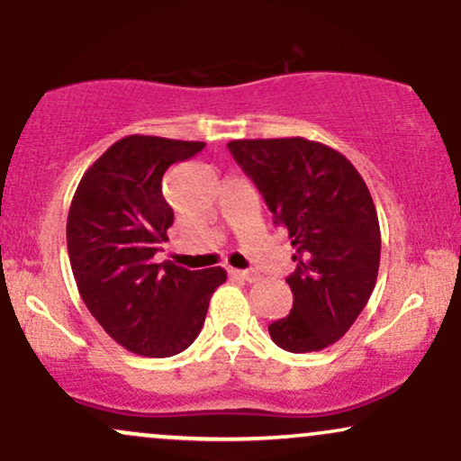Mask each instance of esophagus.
<instances>
[{
    "instance_id": "1",
    "label": "esophagus",
    "mask_w": 461,
    "mask_h": 461,
    "mask_svg": "<svg viewBox=\"0 0 461 461\" xmlns=\"http://www.w3.org/2000/svg\"><path fill=\"white\" fill-rule=\"evenodd\" d=\"M230 275L245 279V282H256V279H258L256 271H240V268H230Z\"/></svg>"
}]
</instances>
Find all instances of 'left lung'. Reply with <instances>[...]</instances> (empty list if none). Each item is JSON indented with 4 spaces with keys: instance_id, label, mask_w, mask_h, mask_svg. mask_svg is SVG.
Here are the masks:
<instances>
[{
    "instance_id": "1",
    "label": "left lung",
    "mask_w": 461,
    "mask_h": 461,
    "mask_svg": "<svg viewBox=\"0 0 461 461\" xmlns=\"http://www.w3.org/2000/svg\"><path fill=\"white\" fill-rule=\"evenodd\" d=\"M294 247L285 277L293 310L268 325L290 353L333 345L368 303L379 271L382 234L366 184L342 153L305 139L227 142Z\"/></svg>"
}]
</instances>
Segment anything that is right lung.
I'll use <instances>...</instances> for the list:
<instances>
[{
	"label": "right lung",
	"instance_id": "obj_1",
	"mask_svg": "<svg viewBox=\"0 0 461 461\" xmlns=\"http://www.w3.org/2000/svg\"><path fill=\"white\" fill-rule=\"evenodd\" d=\"M203 147L125 136L93 162L73 194L67 249L79 297L113 340L139 356L171 357L193 345L210 297L227 279L221 267L153 264L173 225L164 173Z\"/></svg>",
	"mask_w": 461,
	"mask_h": 461
}]
</instances>
